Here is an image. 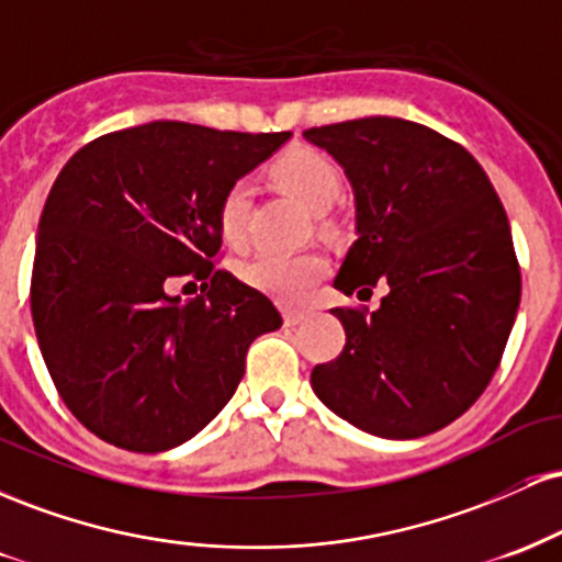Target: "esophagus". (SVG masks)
<instances>
[{"instance_id": "34e87169", "label": "esophagus", "mask_w": 562, "mask_h": 562, "mask_svg": "<svg viewBox=\"0 0 562 562\" xmlns=\"http://www.w3.org/2000/svg\"><path fill=\"white\" fill-rule=\"evenodd\" d=\"M282 319H285V325H299L301 319H306V312L303 308H282Z\"/></svg>"}]
</instances>
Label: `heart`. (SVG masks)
Here are the masks:
<instances>
[{"label":"heart","instance_id":"heart-1","mask_svg":"<svg viewBox=\"0 0 562 562\" xmlns=\"http://www.w3.org/2000/svg\"><path fill=\"white\" fill-rule=\"evenodd\" d=\"M272 179L280 190L299 200L308 211H325L340 192V171L325 153L314 147H290L272 164ZM250 218V187L243 179L232 182L224 190L216 209L218 232L232 248H243L248 243ZM330 272V261L319 250H301V254H277L261 250L254 259L243 263L245 282L272 293L282 301H303Z\"/></svg>","mask_w":562,"mask_h":562}]
</instances>
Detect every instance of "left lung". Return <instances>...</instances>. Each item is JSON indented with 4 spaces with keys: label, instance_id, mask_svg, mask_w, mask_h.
<instances>
[{
    "label": "left lung",
    "instance_id": "1",
    "mask_svg": "<svg viewBox=\"0 0 562 562\" xmlns=\"http://www.w3.org/2000/svg\"><path fill=\"white\" fill-rule=\"evenodd\" d=\"M346 169L359 237L335 288L380 308L338 306L346 346L312 389L357 428L420 438L468 412L505 353L520 303L509 222L460 142L415 121L370 115L308 128ZM367 301V299H364Z\"/></svg>",
    "mask_w": 562,
    "mask_h": 562
}]
</instances>
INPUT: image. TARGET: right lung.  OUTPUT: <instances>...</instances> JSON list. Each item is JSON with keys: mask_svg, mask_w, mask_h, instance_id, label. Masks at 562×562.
<instances>
[{"mask_svg": "<svg viewBox=\"0 0 562 562\" xmlns=\"http://www.w3.org/2000/svg\"><path fill=\"white\" fill-rule=\"evenodd\" d=\"M288 137L153 121L63 166L38 222L31 317L57 393L102 441L179 447L229 402L248 346L282 325L267 295L216 267V209ZM182 276L206 295L171 296Z\"/></svg>", "mask_w": 562, "mask_h": 562, "instance_id": "add662e5", "label": "right lung"}]
</instances>
